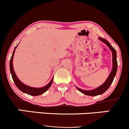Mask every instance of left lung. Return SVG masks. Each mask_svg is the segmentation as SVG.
<instances>
[{
	"label": "left lung",
	"mask_w": 129,
	"mask_h": 129,
	"mask_svg": "<svg viewBox=\"0 0 129 129\" xmlns=\"http://www.w3.org/2000/svg\"><path fill=\"white\" fill-rule=\"evenodd\" d=\"M99 40L102 41L103 42H104V43H106V45L108 46V47L109 48L110 50L112 51V61H113V67H112V71H111V74L109 76L108 78L107 79V80L106 81V82L101 85V86H99L98 88L95 89L94 90H91V91H86V90H83L77 87L78 90L80 91L82 93L86 94L87 95H91V96H95V95H99V94H102L104 93V92H106L107 89H108L109 87H110L111 84L113 82V80L114 79V77H115V74L117 73V53L116 51H115V49L111 46V45L110 44L109 42L108 41L106 40L104 38H101V37H99Z\"/></svg>",
	"instance_id": "left-lung-1"
}]
</instances>
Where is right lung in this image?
<instances>
[{
	"instance_id": "add662e5",
	"label": "right lung",
	"mask_w": 129,
	"mask_h": 129,
	"mask_svg": "<svg viewBox=\"0 0 129 129\" xmlns=\"http://www.w3.org/2000/svg\"><path fill=\"white\" fill-rule=\"evenodd\" d=\"M18 46V45H17ZM17 46L14 49V51H13V54L11 58H10V73H11L12 74V79L14 80V82L15 83V84L16 85L17 87L21 91H22L23 92H25V93H26L30 95H39L42 94L43 93H44L45 92H46L50 87L51 86V84L53 83V78L51 79V81L49 83V84H48L46 86H44L43 87H40V88H36V87H30V86H28L26 85H25L24 84L22 83L19 79L17 78V76L14 72V68H13V58H14V53H15V49L17 48Z\"/></svg>"
}]
</instances>
